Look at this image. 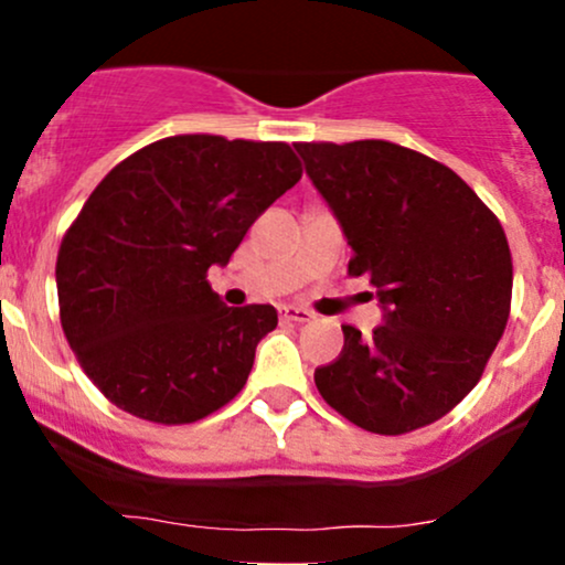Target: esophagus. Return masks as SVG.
Masks as SVG:
<instances>
[{"label": "esophagus", "instance_id": "esophagus-1", "mask_svg": "<svg viewBox=\"0 0 565 565\" xmlns=\"http://www.w3.org/2000/svg\"><path fill=\"white\" fill-rule=\"evenodd\" d=\"M281 319L284 321H295V323H305V321L313 319V313H310L308 308H300V305H284Z\"/></svg>", "mask_w": 565, "mask_h": 565}]
</instances>
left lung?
<instances>
[{
  "label": "left lung",
  "instance_id": "left-lung-1",
  "mask_svg": "<svg viewBox=\"0 0 565 565\" xmlns=\"http://www.w3.org/2000/svg\"><path fill=\"white\" fill-rule=\"evenodd\" d=\"M305 174L345 233L350 276H372L382 327L316 369L350 423L401 436L449 414L481 380L508 327L512 260L476 191L430 157L387 140L295 142Z\"/></svg>",
  "mask_w": 565,
  "mask_h": 565
}]
</instances>
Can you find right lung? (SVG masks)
Returning <instances> with one entry per match:
<instances>
[{"label": "right lung", "instance_id": "add662e5", "mask_svg": "<svg viewBox=\"0 0 565 565\" xmlns=\"http://www.w3.org/2000/svg\"><path fill=\"white\" fill-rule=\"evenodd\" d=\"M302 178L287 142L178 135L116 164L74 220L55 281L87 377L140 419L185 425L244 387L274 305L228 308L206 281Z\"/></svg>", "mask_w": 565, "mask_h": 565}]
</instances>
